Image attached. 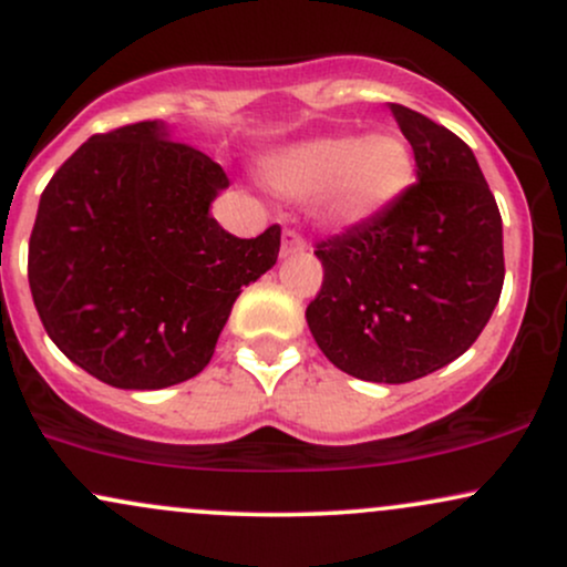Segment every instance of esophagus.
<instances>
[{
  "instance_id": "34e87169",
  "label": "esophagus",
  "mask_w": 567,
  "mask_h": 567,
  "mask_svg": "<svg viewBox=\"0 0 567 567\" xmlns=\"http://www.w3.org/2000/svg\"><path fill=\"white\" fill-rule=\"evenodd\" d=\"M306 250V243L303 237L298 231L292 229H285L282 231V247H279V256L282 258H290V256H298V252Z\"/></svg>"
}]
</instances>
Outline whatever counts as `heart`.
I'll list each match as a JSON object with an SVG mask.
<instances>
[{"mask_svg":"<svg viewBox=\"0 0 567 567\" xmlns=\"http://www.w3.org/2000/svg\"><path fill=\"white\" fill-rule=\"evenodd\" d=\"M261 178L288 199H315L317 216L333 229H351L381 216L413 181V152L394 130L320 135L279 148L261 162Z\"/></svg>","mask_w":567,"mask_h":567,"instance_id":"1","label":"heart"}]
</instances>
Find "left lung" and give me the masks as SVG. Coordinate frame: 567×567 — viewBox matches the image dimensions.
I'll return each mask as SVG.
<instances>
[{"instance_id": "obj_1", "label": "left lung", "mask_w": 567, "mask_h": 567, "mask_svg": "<svg viewBox=\"0 0 567 567\" xmlns=\"http://www.w3.org/2000/svg\"><path fill=\"white\" fill-rule=\"evenodd\" d=\"M389 109L419 181L381 216L317 245L324 277L306 322L343 373L408 383L483 333L504 288V231L472 148L413 109Z\"/></svg>"}]
</instances>
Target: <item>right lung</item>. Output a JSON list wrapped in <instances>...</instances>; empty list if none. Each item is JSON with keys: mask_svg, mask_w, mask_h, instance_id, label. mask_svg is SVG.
I'll list each match as a JSON object with an SVG mask.
<instances>
[{"mask_svg": "<svg viewBox=\"0 0 567 567\" xmlns=\"http://www.w3.org/2000/svg\"><path fill=\"white\" fill-rule=\"evenodd\" d=\"M224 167L165 122L93 135L58 167L29 239L48 336L116 389H165L205 370L245 285L277 264L279 226L234 237L210 216Z\"/></svg>", "mask_w": 567, "mask_h": 567, "instance_id": "right-lung-1", "label": "right lung"}]
</instances>
